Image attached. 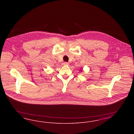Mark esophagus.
I'll list each match as a JSON object with an SVG mask.
<instances>
[{
    "mask_svg": "<svg viewBox=\"0 0 134 134\" xmlns=\"http://www.w3.org/2000/svg\"><path fill=\"white\" fill-rule=\"evenodd\" d=\"M69 63H68V62H64V65H66V66H67V65H69Z\"/></svg>",
    "mask_w": 134,
    "mask_h": 134,
    "instance_id": "34e87169",
    "label": "esophagus"
}]
</instances>
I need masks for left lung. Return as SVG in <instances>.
<instances>
[{
    "mask_svg": "<svg viewBox=\"0 0 134 134\" xmlns=\"http://www.w3.org/2000/svg\"><path fill=\"white\" fill-rule=\"evenodd\" d=\"M80 71H81V72H82V69H81Z\"/></svg>",
    "mask_w": 134,
    "mask_h": 134,
    "instance_id": "1",
    "label": "left lung"
}]
</instances>
